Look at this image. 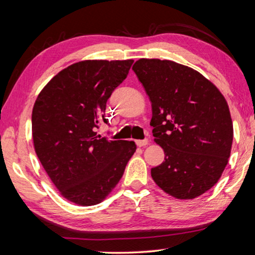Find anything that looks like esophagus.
Instances as JSON below:
<instances>
[{
  "mask_svg": "<svg viewBox=\"0 0 255 255\" xmlns=\"http://www.w3.org/2000/svg\"><path fill=\"white\" fill-rule=\"evenodd\" d=\"M136 144H137V146H139V147H143V146H146L149 144V140L145 138V139H141V140H136Z\"/></svg>",
  "mask_w": 255,
  "mask_h": 255,
  "instance_id": "obj_1",
  "label": "esophagus"
}]
</instances>
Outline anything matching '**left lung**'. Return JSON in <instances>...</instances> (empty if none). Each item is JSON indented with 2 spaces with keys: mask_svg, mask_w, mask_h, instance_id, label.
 <instances>
[{
  "mask_svg": "<svg viewBox=\"0 0 255 255\" xmlns=\"http://www.w3.org/2000/svg\"><path fill=\"white\" fill-rule=\"evenodd\" d=\"M152 102L153 136L165 161L150 174L178 199H193L217 183L228 163L233 123L210 81L172 60L138 59L132 66Z\"/></svg>",
  "mask_w": 255,
  "mask_h": 255,
  "instance_id": "left-lung-1",
  "label": "left lung"
}]
</instances>
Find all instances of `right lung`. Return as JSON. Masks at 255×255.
I'll return each instance as SVG.
<instances>
[{
	"label": "right lung",
	"instance_id": "right-lung-1",
	"mask_svg": "<svg viewBox=\"0 0 255 255\" xmlns=\"http://www.w3.org/2000/svg\"><path fill=\"white\" fill-rule=\"evenodd\" d=\"M133 60H83L60 71L34 102V150L60 195L81 206L101 202L136 150L135 141L108 140L96 129L107 101Z\"/></svg>",
	"mask_w": 255,
	"mask_h": 255
}]
</instances>
